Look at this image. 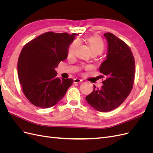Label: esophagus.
Segmentation results:
<instances>
[{
	"label": "esophagus",
	"instance_id": "obj_1",
	"mask_svg": "<svg viewBox=\"0 0 153 153\" xmlns=\"http://www.w3.org/2000/svg\"><path fill=\"white\" fill-rule=\"evenodd\" d=\"M82 82V80L79 79V78H75L74 79V83H81Z\"/></svg>",
	"mask_w": 153,
	"mask_h": 153
}]
</instances>
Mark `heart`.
Segmentation results:
<instances>
[{"instance_id":"b5f03b06","label":"heart","mask_w":153,"mask_h":153,"mask_svg":"<svg viewBox=\"0 0 153 153\" xmlns=\"http://www.w3.org/2000/svg\"><path fill=\"white\" fill-rule=\"evenodd\" d=\"M87 43L88 44L91 50V52L93 55H99L102 53L105 48V45L103 41L100 36H92L86 39ZM78 46V41H74L69 46L68 49V56L69 57H72L75 54V51ZM84 69H88L89 66H82L81 68Z\"/></svg>"}]
</instances>
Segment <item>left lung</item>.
<instances>
[{
	"label": "left lung",
	"mask_w": 153,
	"mask_h": 153,
	"mask_svg": "<svg viewBox=\"0 0 153 153\" xmlns=\"http://www.w3.org/2000/svg\"><path fill=\"white\" fill-rule=\"evenodd\" d=\"M108 42V55L100 71L106 80L101 89L94 90L85 99L92 108L109 112L121 105L130 94L135 79V62L129 46L110 32L104 34Z\"/></svg>",
	"instance_id": "obj_1"
}]
</instances>
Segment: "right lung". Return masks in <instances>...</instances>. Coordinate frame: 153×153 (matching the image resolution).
I'll return each instance as SVG.
<instances>
[{"mask_svg":"<svg viewBox=\"0 0 153 153\" xmlns=\"http://www.w3.org/2000/svg\"><path fill=\"white\" fill-rule=\"evenodd\" d=\"M47 32L27 43L18 60V75L22 91L39 108L54 106L65 95L73 80L57 78L55 70L68 56L75 35Z\"/></svg>","mask_w":153,"mask_h":153,"instance_id":"obj_1","label":"right lung"}]
</instances>
